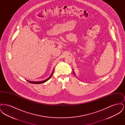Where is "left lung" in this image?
<instances>
[{
	"mask_svg": "<svg viewBox=\"0 0 125 125\" xmlns=\"http://www.w3.org/2000/svg\"><path fill=\"white\" fill-rule=\"evenodd\" d=\"M73 74H74V75H75V73H74V71H73Z\"/></svg>",
	"mask_w": 125,
	"mask_h": 125,
	"instance_id": "left-lung-1",
	"label": "left lung"
}]
</instances>
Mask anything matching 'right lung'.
Wrapping results in <instances>:
<instances>
[{
	"instance_id": "1",
	"label": "right lung",
	"mask_w": 125,
	"mask_h": 125,
	"mask_svg": "<svg viewBox=\"0 0 125 125\" xmlns=\"http://www.w3.org/2000/svg\"><path fill=\"white\" fill-rule=\"evenodd\" d=\"M53 71L52 72V74H51V76L47 78V79H46L45 80H44V81H41V82H33V81H28V80H27L28 82H29L30 83H33V84H41V83H45V82H47L48 80H49L51 77L52 76V74H53Z\"/></svg>"
}]
</instances>
